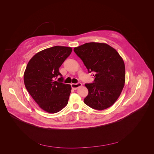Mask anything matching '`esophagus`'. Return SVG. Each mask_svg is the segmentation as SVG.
Instances as JSON below:
<instances>
[{
	"instance_id": "34e87169",
	"label": "esophagus",
	"mask_w": 154,
	"mask_h": 154,
	"mask_svg": "<svg viewBox=\"0 0 154 154\" xmlns=\"http://www.w3.org/2000/svg\"><path fill=\"white\" fill-rule=\"evenodd\" d=\"M82 86V84L79 82V83H77V84H71V86H72V88L74 90H76V89H78L79 87H81Z\"/></svg>"
}]
</instances>
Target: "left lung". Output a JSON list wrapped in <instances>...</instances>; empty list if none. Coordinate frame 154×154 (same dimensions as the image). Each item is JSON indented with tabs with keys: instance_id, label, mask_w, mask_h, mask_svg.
I'll return each instance as SVG.
<instances>
[{
	"instance_id": "1",
	"label": "left lung",
	"mask_w": 154,
	"mask_h": 154,
	"mask_svg": "<svg viewBox=\"0 0 154 154\" xmlns=\"http://www.w3.org/2000/svg\"><path fill=\"white\" fill-rule=\"evenodd\" d=\"M88 72H94L93 83L86 84L89 94L84 103L97 110L111 107L120 95L125 81L124 62L115 49L106 43L90 42L75 47Z\"/></svg>"
}]
</instances>
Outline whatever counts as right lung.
<instances>
[{
  "instance_id": "add662e5",
  "label": "right lung",
  "mask_w": 154,
  "mask_h": 154,
  "mask_svg": "<svg viewBox=\"0 0 154 154\" xmlns=\"http://www.w3.org/2000/svg\"><path fill=\"white\" fill-rule=\"evenodd\" d=\"M72 51L71 47H52L38 52L26 66L23 75L26 89L39 106L48 113L59 112L68 102L71 86L63 82L59 68Z\"/></svg>"
}]
</instances>
